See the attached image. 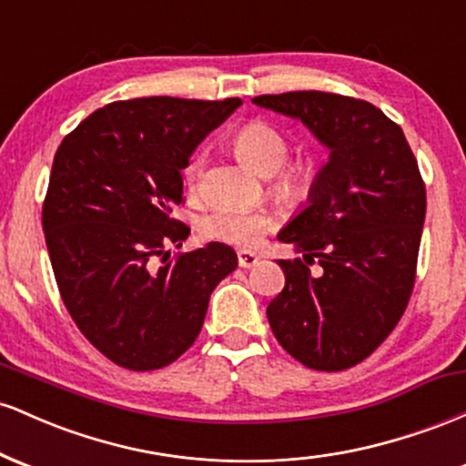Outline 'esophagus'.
Instances as JSON below:
<instances>
[{
	"instance_id": "1",
	"label": "esophagus",
	"mask_w": 466,
	"mask_h": 466,
	"mask_svg": "<svg viewBox=\"0 0 466 466\" xmlns=\"http://www.w3.org/2000/svg\"><path fill=\"white\" fill-rule=\"evenodd\" d=\"M258 256L254 254V251L249 249H238V265L243 267V269H251V267L258 265Z\"/></svg>"
}]
</instances>
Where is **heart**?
<instances>
[{"label": "heart", "instance_id": "b5f03b06", "mask_svg": "<svg viewBox=\"0 0 466 466\" xmlns=\"http://www.w3.org/2000/svg\"><path fill=\"white\" fill-rule=\"evenodd\" d=\"M234 148L238 157L243 159L256 173L269 177L276 175L274 190L280 199H300L309 192L313 184V166L311 162H296L287 168L289 142L276 127L267 125L263 120L248 122L234 137ZM206 153H197L186 166V184L192 190L199 186ZM274 217L265 210H238V208H215L212 212L199 218V232L210 240L238 245V248H254L258 245L260 237L274 228Z\"/></svg>", "mask_w": 466, "mask_h": 466}]
</instances>
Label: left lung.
<instances>
[{"label":"left lung","instance_id":"obj_1","mask_svg":"<svg viewBox=\"0 0 466 466\" xmlns=\"http://www.w3.org/2000/svg\"><path fill=\"white\" fill-rule=\"evenodd\" d=\"M300 120L329 162L307 206L278 232L302 258L278 260L285 289L267 319L289 355L313 370H346L381 344L416 278L425 184L399 125L366 100L289 92L251 100ZM318 262L313 275L308 265Z\"/></svg>","mask_w":466,"mask_h":466}]
</instances>
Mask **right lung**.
Wrapping results in <instances>:
<instances>
[{"label":"right lung","mask_w":466,"mask_h":466,"mask_svg":"<svg viewBox=\"0 0 466 466\" xmlns=\"http://www.w3.org/2000/svg\"><path fill=\"white\" fill-rule=\"evenodd\" d=\"M240 98L117 100L61 142L44 203V232L63 302L106 360L144 372L190 349L210 293L238 258L226 243L170 258L190 228L170 217L181 170ZM163 260L159 261L158 258Z\"/></svg>","instance_id":"1"}]
</instances>
